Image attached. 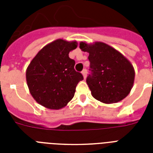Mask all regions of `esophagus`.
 <instances>
[{"label":"esophagus","instance_id":"34e87169","mask_svg":"<svg viewBox=\"0 0 153 153\" xmlns=\"http://www.w3.org/2000/svg\"><path fill=\"white\" fill-rule=\"evenodd\" d=\"M82 75H83L84 79H86V74H87V70H86V69H83V71H82Z\"/></svg>","mask_w":153,"mask_h":153}]
</instances>
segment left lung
Here are the masks:
<instances>
[{
	"instance_id": "8db88e82",
	"label": "left lung",
	"mask_w": 153,
	"mask_h": 153,
	"mask_svg": "<svg viewBox=\"0 0 153 153\" xmlns=\"http://www.w3.org/2000/svg\"><path fill=\"white\" fill-rule=\"evenodd\" d=\"M79 48L89 53L91 72L86 83L94 98L107 104L126 98L133 87L135 77L130 62L104 43L88 45L81 42Z\"/></svg>"
}]
</instances>
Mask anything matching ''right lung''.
I'll return each instance as SVG.
<instances>
[{
    "mask_svg": "<svg viewBox=\"0 0 153 153\" xmlns=\"http://www.w3.org/2000/svg\"><path fill=\"white\" fill-rule=\"evenodd\" d=\"M76 48V42L57 39L43 48L30 62L26 71L27 86L43 106L61 109L74 97L77 84L83 79L74 70L75 61L69 57Z\"/></svg>",
    "mask_w": 153,
    "mask_h": 153,
    "instance_id": "obj_1",
    "label": "right lung"
}]
</instances>
